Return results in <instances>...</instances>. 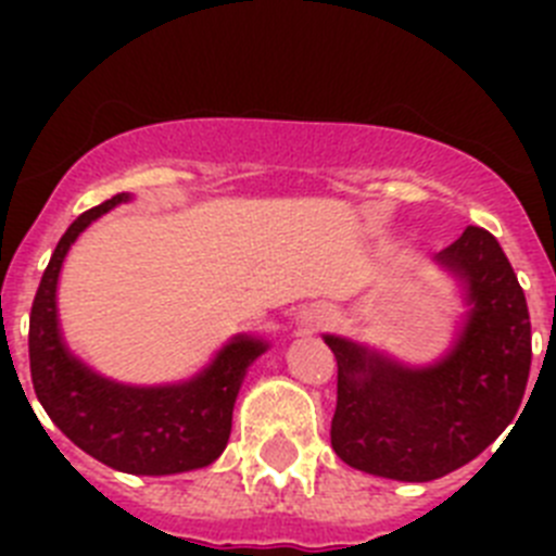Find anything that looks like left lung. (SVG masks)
I'll return each mask as SVG.
<instances>
[{
	"instance_id": "left-lung-1",
	"label": "left lung",
	"mask_w": 556,
	"mask_h": 556,
	"mask_svg": "<svg viewBox=\"0 0 556 556\" xmlns=\"http://www.w3.org/2000/svg\"><path fill=\"white\" fill-rule=\"evenodd\" d=\"M468 283L454 351L424 370L326 337L337 358L331 445L351 468L431 481L468 465L513 424L532 367L527 294L490 230L468 225L437 255Z\"/></svg>"
}]
</instances>
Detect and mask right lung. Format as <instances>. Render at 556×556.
<instances>
[{
  "instance_id": "1",
  "label": "right lung",
  "mask_w": 556,
  "mask_h": 556,
  "mask_svg": "<svg viewBox=\"0 0 556 556\" xmlns=\"http://www.w3.org/2000/svg\"><path fill=\"white\" fill-rule=\"evenodd\" d=\"M130 200L113 194L83 211L61 236L29 312V376L49 420L63 434L125 473L166 476L205 468L228 445L244 370L267 351L262 339H233L208 370L178 387H122L80 365L58 331V273L77 236L108 208Z\"/></svg>"
}]
</instances>
